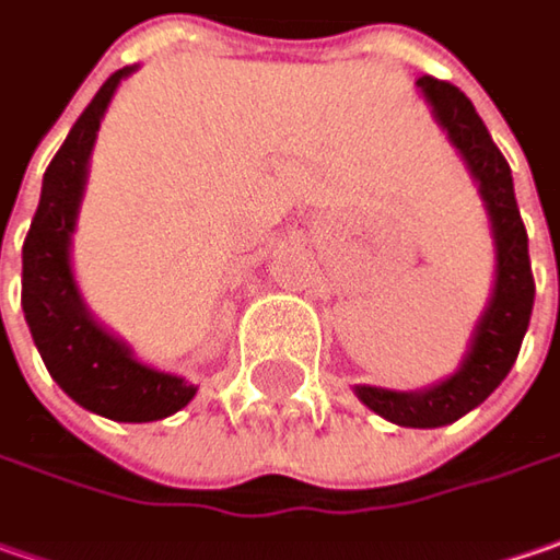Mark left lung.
<instances>
[{"instance_id": "left-lung-1", "label": "left lung", "mask_w": 560, "mask_h": 560, "mask_svg": "<svg viewBox=\"0 0 560 560\" xmlns=\"http://www.w3.org/2000/svg\"><path fill=\"white\" fill-rule=\"evenodd\" d=\"M417 86H423L435 118L442 121L451 143L464 153L474 178L479 182V194L492 215V232L499 247L495 294L489 301L486 316L476 326L474 348L467 353L460 373H454L429 392H388L373 385H357V398L370 410H376L378 417L398 425L432 429V425L454 423L457 417L474 410L511 373L529 326L536 281L529 266L526 229L514 197L511 165L501 156L492 135L486 131L482 118L476 115L474 103L457 86L432 74H423Z\"/></svg>"}]
</instances>
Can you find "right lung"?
Instances as JSON below:
<instances>
[{
    "label": "right lung",
    "instance_id": "1",
    "mask_svg": "<svg viewBox=\"0 0 560 560\" xmlns=\"http://www.w3.org/2000/svg\"><path fill=\"white\" fill-rule=\"evenodd\" d=\"M131 71L135 68H121L100 86L43 175L39 207L21 250V306L49 376L68 398L118 423H150L182 410L197 388L137 363L118 338L96 326L68 266V241L100 118L118 81Z\"/></svg>",
    "mask_w": 560,
    "mask_h": 560
}]
</instances>
